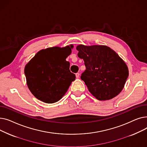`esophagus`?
Returning <instances> with one entry per match:
<instances>
[{
	"instance_id": "34e87169",
	"label": "esophagus",
	"mask_w": 147,
	"mask_h": 147,
	"mask_svg": "<svg viewBox=\"0 0 147 147\" xmlns=\"http://www.w3.org/2000/svg\"><path fill=\"white\" fill-rule=\"evenodd\" d=\"M76 78H79V76H80V74L79 73H76Z\"/></svg>"
}]
</instances>
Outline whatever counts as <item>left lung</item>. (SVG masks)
<instances>
[{
  "label": "left lung",
  "instance_id": "1",
  "mask_svg": "<svg viewBox=\"0 0 147 147\" xmlns=\"http://www.w3.org/2000/svg\"><path fill=\"white\" fill-rule=\"evenodd\" d=\"M76 49L78 57L83 59L86 67L80 78L92 95L99 101L118 95L129 76L124 61L107 46L80 45Z\"/></svg>",
  "mask_w": 147,
  "mask_h": 147
}]
</instances>
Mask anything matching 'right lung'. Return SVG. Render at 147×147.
Masks as SVG:
<instances>
[{
	"label": "right lung",
	"mask_w": 147,
	"mask_h": 147,
	"mask_svg": "<svg viewBox=\"0 0 147 147\" xmlns=\"http://www.w3.org/2000/svg\"><path fill=\"white\" fill-rule=\"evenodd\" d=\"M73 46H58L38 51L26 64L24 73L28 89L38 99L48 104L56 102L67 92L76 79L66 58Z\"/></svg>",
	"instance_id": "obj_1"
}]
</instances>
